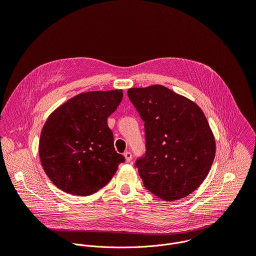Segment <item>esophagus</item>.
I'll return each mask as SVG.
<instances>
[{"mask_svg":"<svg viewBox=\"0 0 256 256\" xmlns=\"http://www.w3.org/2000/svg\"><path fill=\"white\" fill-rule=\"evenodd\" d=\"M124 158H126V162H130V161H132V153H130V152H126V153L124 154Z\"/></svg>","mask_w":256,"mask_h":256,"instance_id":"obj_1","label":"esophagus"}]
</instances>
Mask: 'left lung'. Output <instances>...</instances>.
I'll return each mask as SVG.
<instances>
[{
  "mask_svg": "<svg viewBox=\"0 0 256 256\" xmlns=\"http://www.w3.org/2000/svg\"><path fill=\"white\" fill-rule=\"evenodd\" d=\"M128 95L144 122L146 152L136 161L144 188L164 200L188 196L206 179L216 154L202 109L161 85L130 88Z\"/></svg>",
  "mask_w": 256,
  "mask_h": 256,
  "instance_id": "obj_1",
  "label": "left lung"
}]
</instances>
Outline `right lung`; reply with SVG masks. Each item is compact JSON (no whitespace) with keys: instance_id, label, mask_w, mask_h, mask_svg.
<instances>
[{"instance_id":"right-lung-1","label":"right lung","mask_w":256,"mask_h":256,"mask_svg":"<svg viewBox=\"0 0 256 256\" xmlns=\"http://www.w3.org/2000/svg\"><path fill=\"white\" fill-rule=\"evenodd\" d=\"M122 96V90L81 93L48 116L40 134V157L56 188L70 194L90 196L105 186L124 162L107 124Z\"/></svg>"}]
</instances>
